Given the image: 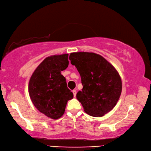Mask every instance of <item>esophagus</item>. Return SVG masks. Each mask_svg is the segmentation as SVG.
Returning a JSON list of instances; mask_svg holds the SVG:
<instances>
[{"label": "esophagus", "instance_id": "obj_1", "mask_svg": "<svg viewBox=\"0 0 151 151\" xmlns=\"http://www.w3.org/2000/svg\"><path fill=\"white\" fill-rule=\"evenodd\" d=\"M73 95H74V97H76V90L75 89L73 91Z\"/></svg>", "mask_w": 151, "mask_h": 151}]
</instances>
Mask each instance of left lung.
<instances>
[{
    "mask_svg": "<svg viewBox=\"0 0 151 151\" xmlns=\"http://www.w3.org/2000/svg\"><path fill=\"white\" fill-rule=\"evenodd\" d=\"M69 60L81 75L83 87L76 99L86 113L102 117L113 109L122 88L120 76L114 66L93 52H73Z\"/></svg>",
    "mask_w": 151,
    "mask_h": 151,
    "instance_id": "left-lung-1",
    "label": "left lung"
}]
</instances>
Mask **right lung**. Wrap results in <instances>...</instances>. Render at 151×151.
I'll return each mask as SVG.
<instances>
[{
	"label": "right lung",
	"instance_id": "right-lung-1",
	"mask_svg": "<svg viewBox=\"0 0 151 151\" xmlns=\"http://www.w3.org/2000/svg\"><path fill=\"white\" fill-rule=\"evenodd\" d=\"M68 54L54 55L43 60L33 72L29 82V94L34 106L48 118L57 119L65 111L73 93L61 75L68 67Z\"/></svg>",
	"mask_w": 151,
	"mask_h": 151
}]
</instances>
